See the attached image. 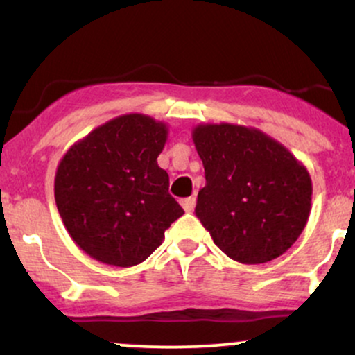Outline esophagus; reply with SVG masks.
<instances>
[{"mask_svg": "<svg viewBox=\"0 0 355 355\" xmlns=\"http://www.w3.org/2000/svg\"><path fill=\"white\" fill-rule=\"evenodd\" d=\"M195 197H189V198H183V200L180 202L182 203V207H183V210L185 211H191L195 209Z\"/></svg>", "mask_w": 355, "mask_h": 355, "instance_id": "obj_1", "label": "esophagus"}]
</instances>
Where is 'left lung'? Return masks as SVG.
I'll return each mask as SVG.
<instances>
[{"label": "left lung", "instance_id": "left-lung-1", "mask_svg": "<svg viewBox=\"0 0 355 355\" xmlns=\"http://www.w3.org/2000/svg\"><path fill=\"white\" fill-rule=\"evenodd\" d=\"M191 140L205 168L195 214L215 245L240 263H266L307 225L312 180L275 138L237 123H200Z\"/></svg>", "mask_w": 355, "mask_h": 355}]
</instances>
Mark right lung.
Masks as SVG:
<instances>
[{
  "instance_id": "right-lung-1",
  "label": "right lung",
  "mask_w": 355,
  "mask_h": 355,
  "mask_svg": "<svg viewBox=\"0 0 355 355\" xmlns=\"http://www.w3.org/2000/svg\"><path fill=\"white\" fill-rule=\"evenodd\" d=\"M166 138L165 121L126 113L96 126L60 160L56 209L73 242L92 259L138 266L183 215L157 162Z\"/></svg>"
}]
</instances>
